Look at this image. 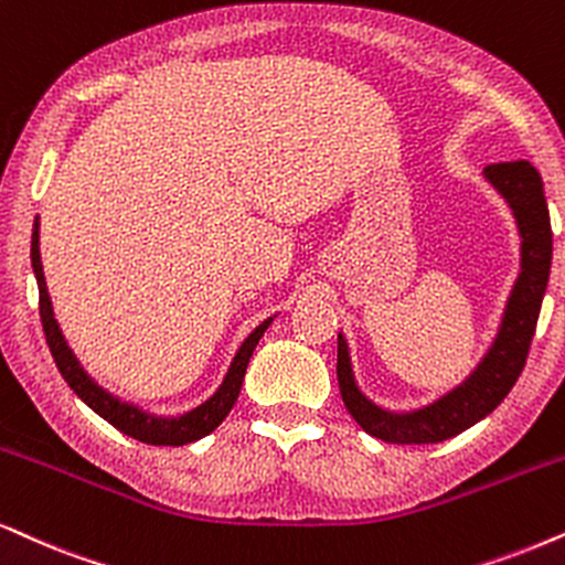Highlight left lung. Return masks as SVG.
<instances>
[{
	"instance_id": "1",
	"label": "left lung",
	"mask_w": 565,
	"mask_h": 565,
	"mask_svg": "<svg viewBox=\"0 0 565 565\" xmlns=\"http://www.w3.org/2000/svg\"><path fill=\"white\" fill-rule=\"evenodd\" d=\"M482 180L503 200L519 232V276L505 299L501 323L490 347L454 388L443 391L433 402L414 409H391L362 391L354 375L352 352L344 331H339V375L341 398L362 430L385 443H440L480 423L509 396L530 352L537 326L542 297H545L550 260H553V232L542 192V177L530 161L492 163L482 169Z\"/></svg>"
}]
</instances>
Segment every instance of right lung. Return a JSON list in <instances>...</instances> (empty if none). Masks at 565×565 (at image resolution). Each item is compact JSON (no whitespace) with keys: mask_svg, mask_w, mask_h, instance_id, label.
<instances>
[{"mask_svg":"<svg viewBox=\"0 0 565 565\" xmlns=\"http://www.w3.org/2000/svg\"><path fill=\"white\" fill-rule=\"evenodd\" d=\"M39 230H41V221L35 216L33 234H31V266H33L35 284H39L41 326H44L46 344L52 349L56 370L62 373L64 383L75 391V396L81 398L83 404H88L98 417H104L106 423L117 427L119 433L130 435V438L140 443H151V446H188V443H195L216 430V427L226 419V414L232 412V406L237 404L249 356H253L255 347H258V341L263 339V333L268 331V326L274 323L276 316H270L263 320L260 326H255L253 333L242 341L237 354L232 356L224 381L218 383V388L213 391L203 404L192 406V409L180 412V414H156L135 402H125L122 396L111 394L109 388H104L96 377L88 375V370L81 365V360H77L73 349H70L67 339H64L60 328V320L54 318L52 297H49L44 263H41Z\"/></svg>","mask_w":565,"mask_h":565,"instance_id":"obj_1","label":"right lung"}]
</instances>
